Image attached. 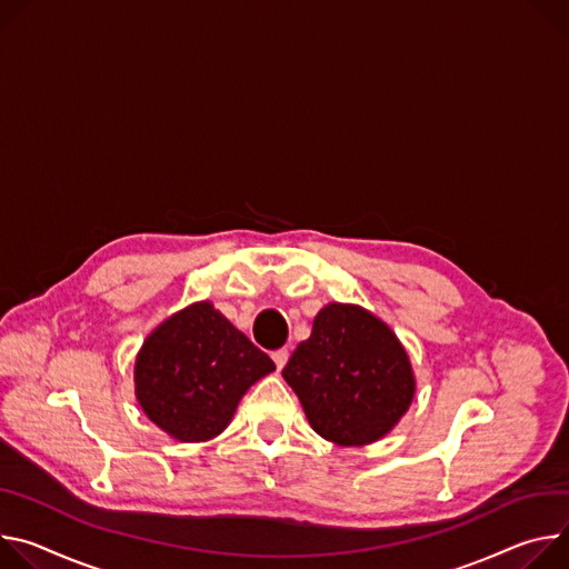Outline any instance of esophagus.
<instances>
[{
	"mask_svg": "<svg viewBox=\"0 0 569 569\" xmlns=\"http://www.w3.org/2000/svg\"><path fill=\"white\" fill-rule=\"evenodd\" d=\"M271 357H273V361H276L278 370H282V368H284V363H287V359H289V350H287V348H280V350H276Z\"/></svg>",
	"mask_w": 569,
	"mask_h": 569,
	"instance_id": "1",
	"label": "esophagus"
}]
</instances>
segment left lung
Segmentation results:
<instances>
[{
  "mask_svg": "<svg viewBox=\"0 0 569 569\" xmlns=\"http://www.w3.org/2000/svg\"><path fill=\"white\" fill-rule=\"evenodd\" d=\"M307 422L341 448L385 438L416 396L411 359L396 332L352 302H328L282 370Z\"/></svg>",
  "mask_w": 569,
  "mask_h": 569,
  "instance_id": "1",
  "label": "left lung"
}]
</instances>
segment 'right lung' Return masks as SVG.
I'll return each instance as SVG.
<instances>
[{
    "mask_svg": "<svg viewBox=\"0 0 569 569\" xmlns=\"http://www.w3.org/2000/svg\"><path fill=\"white\" fill-rule=\"evenodd\" d=\"M276 370L210 300L164 319L136 357V398L147 418L180 443H206L232 420L243 393Z\"/></svg>",
    "mask_w": 569,
    "mask_h": 569,
    "instance_id": "add662e5",
    "label": "right lung"
}]
</instances>
